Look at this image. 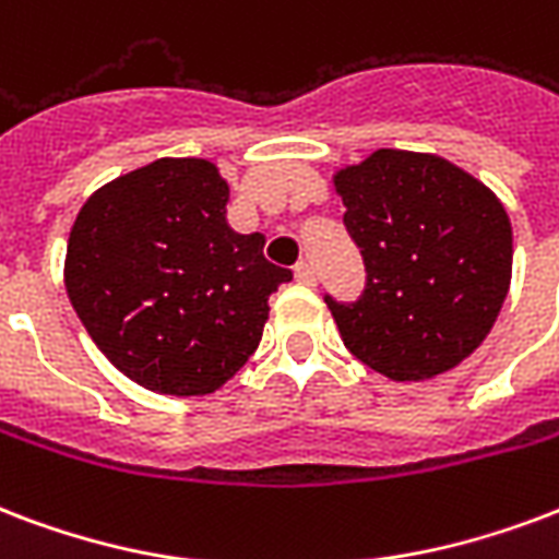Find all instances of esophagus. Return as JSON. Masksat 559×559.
Instances as JSON below:
<instances>
[{
	"mask_svg": "<svg viewBox=\"0 0 559 559\" xmlns=\"http://www.w3.org/2000/svg\"><path fill=\"white\" fill-rule=\"evenodd\" d=\"M293 275H296L298 284H305V287H313V284H317V272H313V266H310L308 261L296 263V270H293Z\"/></svg>",
	"mask_w": 559,
	"mask_h": 559,
	"instance_id": "34e87169",
	"label": "esophagus"
}]
</instances>
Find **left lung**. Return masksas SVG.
<instances>
[{
  "instance_id": "left-lung-1",
  "label": "left lung",
  "mask_w": 559,
  "mask_h": 559,
  "mask_svg": "<svg viewBox=\"0 0 559 559\" xmlns=\"http://www.w3.org/2000/svg\"><path fill=\"white\" fill-rule=\"evenodd\" d=\"M364 293L325 305L352 355L393 381H421L484 343L504 305L513 231L478 178L437 155L378 148L334 178Z\"/></svg>"
}]
</instances>
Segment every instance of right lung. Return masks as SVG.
Returning <instances> with one entry per match:
<instances>
[{
    "label": "right lung",
    "mask_w": 559,
    "mask_h": 559,
    "mask_svg": "<svg viewBox=\"0 0 559 559\" xmlns=\"http://www.w3.org/2000/svg\"><path fill=\"white\" fill-rule=\"evenodd\" d=\"M228 185L202 157H160L93 193L63 281L102 355L146 390L204 395L254 355L270 296L293 281L263 234L225 219Z\"/></svg>",
    "instance_id": "add662e5"
}]
</instances>
